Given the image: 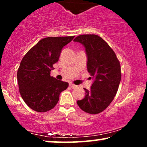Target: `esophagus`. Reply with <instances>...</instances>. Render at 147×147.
<instances>
[{"instance_id":"1","label":"esophagus","mask_w":147,"mask_h":147,"mask_svg":"<svg viewBox=\"0 0 147 147\" xmlns=\"http://www.w3.org/2000/svg\"><path fill=\"white\" fill-rule=\"evenodd\" d=\"M70 88H76L77 87V86H76V85H75V84L70 83Z\"/></svg>"}]
</instances>
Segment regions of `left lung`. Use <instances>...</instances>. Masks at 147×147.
<instances>
[{
	"instance_id": "1",
	"label": "left lung",
	"mask_w": 147,
	"mask_h": 147,
	"mask_svg": "<svg viewBox=\"0 0 147 147\" xmlns=\"http://www.w3.org/2000/svg\"><path fill=\"white\" fill-rule=\"evenodd\" d=\"M74 41L85 47L88 71L94 80L90 90L84 88V98L77 103L84 112L98 114L110 105L117 93L122 76L120 63L113 49L98 35H79Z\"/></svg>"
}]
</instances>
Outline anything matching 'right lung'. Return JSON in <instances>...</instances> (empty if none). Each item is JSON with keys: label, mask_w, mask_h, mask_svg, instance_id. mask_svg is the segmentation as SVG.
<instances>
[{"label": "right lung", "mask_w": 147, "mask_h": 147, "mask_svg": "<svg viewBox=\"0 0 147 147\" xmlns=\"http://www.w3.org/2000/svg\"><path fill=\"white\" fill-rule=\"evenodd\" d=\"M72 36L46 37L40 40L25 54L17 72L19 92L25 104L37 112H47L57 105L68 82L50 76L62 48L74 38Z\"/></svg>", "instance_id": "1"}]
</instances>
